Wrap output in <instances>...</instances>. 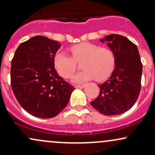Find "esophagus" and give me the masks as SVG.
<instances>
[{"instance_id":"1","label":"esophagus","mask_w":155,"mask_h":155,"mask_svg":"<svg viewBox=\"0 0 155 155\" xmlns=\"http://www.w3.org/2000/svg\"><path fill=\"white\" fill-rule=\"evenodd\" d=\"M75 87V88H84L86 87V84H82V85H75L74 86Z\"/></svg>"}]
</instances>
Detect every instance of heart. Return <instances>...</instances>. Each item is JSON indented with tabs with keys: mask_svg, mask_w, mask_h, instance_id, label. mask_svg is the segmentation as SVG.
<instances>
[{
	"mask_svg": "<svg viewBox=\"0 0 155 155\" xmlns=\"http://www.w3.org/2000/svg\"><path fill=\"white\" fill-rule=\"evenodd\" d=\"M72 57L65 53H58L55 57V66L62 77L68 79L81 63L83 71L73 77L74 82H83L95 78L102 81L107 78L115 67L114 52L107 47H100L90 42H81L69 48Z\"/></svg>",
	"mask_w": 155,
	"mask_h": 155,
	"instance_id": "heart-1",
	"label": "heart"
}]
</instances>
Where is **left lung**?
<instances>
[{
	"instance_id": "1",
	"label": "left lung",
	"mask_w": 155,
	"mask_h": 155,
	"mask_svg": "<svg viewBox=\"0 0 155 155\" xmlns=\"http://www.w3.org/2000/svg\"><path fill=\"white\" fill-rule=\"evenodd\" d=\"M114 52L115 69L99 85L100 94L91 105L105 115H116L132 107L141 91L142 63L135 44L126 37L110 35L100 40Z\"/></svg>"
}]
</instances>
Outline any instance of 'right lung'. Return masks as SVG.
Listing matches in <instances>:
<instances>
[{
    "label": "right lung",
    "instance_id": "1",
    "mask_svg": "<svg viewBox=\"0 0 155 155\" xmlns=\"http://www.w3.org/2000/svg\"><path fill=\"white\" fill-rule=\"evenodd\" d=\"M60 48L58 41L37 35L20 44L12 61L13 92L20 105L37 118L56 116L75 89L55 68Z\"/></svg>",
    "mask_w": 155,
    "mask_h": 155
}]
</instances>
